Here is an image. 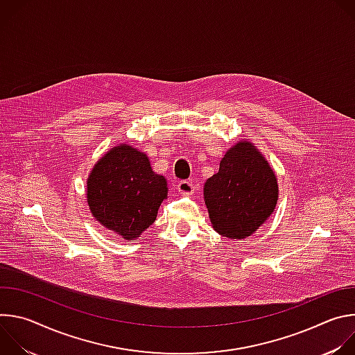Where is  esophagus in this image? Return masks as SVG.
I'll use <instances>...</instances> for the list:
<instances>
[{
  "instance_id": "obj_1",
  "label": "esophagus",
  "mask_w": 355,
  "mask_h": 355,
  "mask_svg": "<svg viewBox=\"0 0 355 355\" xmlns=\"http://www.w3.org/2000/svg\"><path fill=\"white\" fill-rule=\"evenodd\" d=\"M177 191L181 193V195H192L193 193V184L191 181H181L178 182L177 185Z\"/></svg>"
}]
</instances>
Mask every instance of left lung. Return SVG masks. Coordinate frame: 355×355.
I'll return each mask as SVG.
<instances>
[{
    "mask_svg": "<svg viewBox=\"0 0 355 355\" xmlns=\"http://www.w3.org/2000/svg\"><path fill=\"white\" fill-rule=\"evenodd\" d=\"M277 175L248 140H239L220 160L219 171L207 180L204 200L212 227L229 239L256 233L275 211Z\"/></svg>",
    "mask_w": 355,
    "mask_h": 355,
    "instance_id": "1",
    "label": "left lung"
}]
</instances>
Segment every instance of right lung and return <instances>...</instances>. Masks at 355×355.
Instances as JSON below:
<instances>
[{"instance_id":"right-lung-1","label":"right lung","mask_w":355,"mask_h":355,"mask_svg":"<svg viewBox=\"0 0 355 355\" xmlns=\"http://www.w3.org/2000/svg\"><path fill=\"white\" fill-rule=\"evenodd\" d=\"M167 195L166 177L153 171L146 153L126 143L108 150L87 178L89 212L123 240L140 237Z\"/></svg>"}]
</instances>
